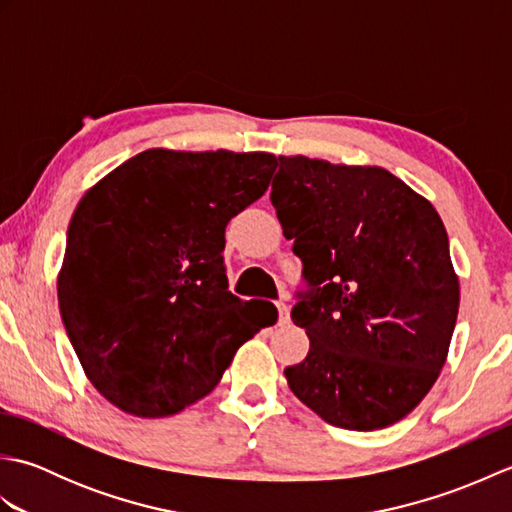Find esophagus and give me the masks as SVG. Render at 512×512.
Returning <instances> with one entry per match:
<instances>
[{
  "instance_id": "34e87169",
  "label": "esophagus",
  "mask_w": 512,
  "mask_h": 512,
  "mask_svg": "<svg viewBox=\"0 0 512 512\" xmlns=\"http://www.w3.org/2000/svg\"><path fill=\"white\" fill-rule=\"evenodd\" d=\"M277 312H279V325H288L290 323V308L284 301L277 303Z\"/></svg>"
}]
</instances>
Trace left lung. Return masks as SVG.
<instances>
[{"instance_id": "obj_1", "label": "left lung", "mask_w": 512, "mask_h": 512, "mask_svg": "<svg viewBox=\"0 0 512 512\" xmlns=\"http://www.w3.org/2000/svg\"><path fill=\"white\" fill-rule=\"evenodd\" d=\"M270 202L312 286L292 308L310 352L288 387L319 418L374 431L420 405L447 363L460 279L433 204L383 167L279 156Z\"/></svg>"}]
</instances>
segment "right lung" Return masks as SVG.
<instances>
[{
    "instance_id": "obj_1",
    "label": "right lung",
    "mask_w": 512,
    "mask_h": 512,
    "mask_svg": "<svg viewBox=\"0 0 512 512\" xmlns=\"http://www.w3.org/2000/svg\"><path fill=\"white\" fill-rule=\"evenodd\" d=\"M266 151L147 149L83 195L57 277L85 376L114 407L167 418L211 394L277 308L228 292L224 231L262 198Z\"/></svg>"
}]
</instances>
